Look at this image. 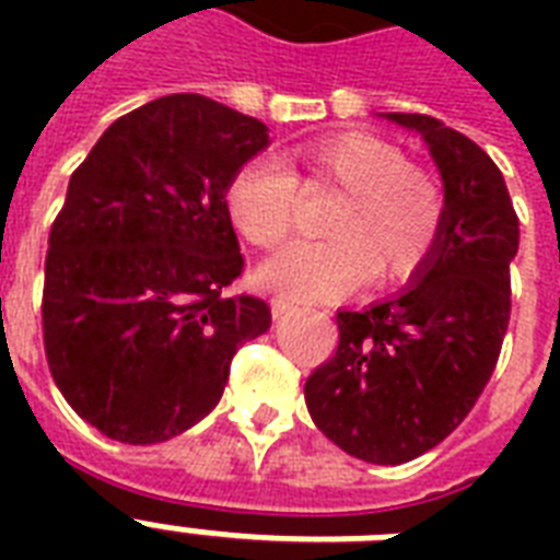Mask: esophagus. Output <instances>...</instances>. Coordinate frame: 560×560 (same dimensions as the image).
I'll use <instances>...</instances> for the list:
<instances>
[{
  "mask_svg": "<svg viewBox=\"0 0 560 560\" xmlns=\"http://www.w3.org/2000/svg\"><path fill=\"white\" fill-rule=\"evenodd\" d=\"M270 311H272V319H281V316H288L290 311H293V302H288V299L276 296L270 302Z\"/></svg>",
  "mask_w": 560,
  "mask_h": 560,
  "instance_id": "1",
  "label": "esophagus"
}]
</instances>
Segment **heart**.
<instances>
[{
  "label": "heart",
  "mask_w": 560,
  "mask_h": 560,
  "mask_svg": "<svg viewBox=\"0 0 560 560\" xmlns=\"http://www.w3.org/2000/svg\"><path fill=\"white\" fill-rule=\"evenodd\" d=\"M307 188H340L325 218L328 241H293L258 270L264 288L290 299H328L366 279L389 284L421 267L442 229V191L395 144L372 133H337L296 153ZM237 235L258 249L281 244L299 206L296 179L270 160H249L226 186Z\"/></svg>",
  "instance_id": "b5f03b06"
}]
</instances>
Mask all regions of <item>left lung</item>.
Segmentation results:
<instances>
[{"mask_svg": "<svg viewBox=\"0 0 560 560\" xmlns=\"http://www.w3.org/2000/svg\"><path fill=\"white\" fill-rule=\"evenodd\" d=\"M386 118L430 148L442 229L400 293L337 314V351L305 383L314 424L372 465L416 459L474 409L503 349L521 244L503 174L477 142L433 116Z\"/></svg>", "mask_w": 560, "mask_h": 560, "instance_id": "obj_1", "label": "left lung"}]
</instances>
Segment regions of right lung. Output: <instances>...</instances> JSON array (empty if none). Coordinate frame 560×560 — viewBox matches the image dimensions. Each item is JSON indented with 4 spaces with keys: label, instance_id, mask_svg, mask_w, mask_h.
<instances>
[{
    "label": "right lung",
    "instance_id": "add662e5",
    "mask_svg": "<svg viewBox=\"0 0 560 560\" xmlns=\"http://www.w3.org/2000/svg\"><path fill=\"white\" fill-rule=\"evenodd\" d=\"M270 144L267 125L179 92L104 130L51 223L43 342L57 389L125 444L186 433L218 407L229 363L270 328L232 296L244 255L226 186Z\"/></svg>",
    "mask_w": 560,
    "mask_h": 560
}]
</instances>
